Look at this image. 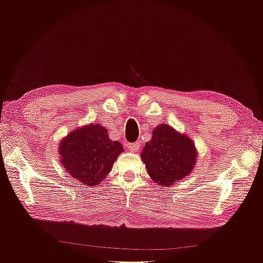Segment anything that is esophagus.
<instances>
[{"instance_id":"34e87169","label":"esophagus","mask_w":263,"mask_h":263,"mask_svg":"<svg viewBox=\"0 0 263 263\" xmlns=\"http://www.w3.org/2000/svg\"><path fill=\"white\" fill-rule=\"evenodd\" d=\"M127 147H128L129 151H132V153H135V151H137L139 149V144L138 142H134V144L127 145Z\"/></svg>"}]
</instances>
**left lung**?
<instances>
[{"instance_id":"obj_1","label":"left lung","mask_w":263,"mask_h":263,"mask_svg":"<svg viewBox=\"0 0 263 263\" xmlns=\"http://www.w3.org/2000/svg\"><path fill=\"white\" fill-rule=\"evenodd\" d=\"M197 155L193 140L168 124L156 127L140 154L150 178L162 187L187 177L196 164Z\"/></svg>"}]
</instances>
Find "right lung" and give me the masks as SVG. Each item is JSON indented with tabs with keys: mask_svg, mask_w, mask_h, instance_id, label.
Wrapping results in <instances>:
<instances>
[{
	"mask_svg": "<svg viewBox=\"0 0 263 263\" xmlns=\"http://www.w3.org/2000/svg\"><path fill=\"white\" fill-rule=\"evenodd\" d=\"M58 149L63 168L87 186H95L104 180L118 156L124 153L121 142L109 139L105 127L93 123L70 132L61 139Z\"/></svg>",
	"mask_w": 263,
	"mask_h": 263,
	"instance_id": "obj_1",
	"label": "right lung"
}]
</instances>
